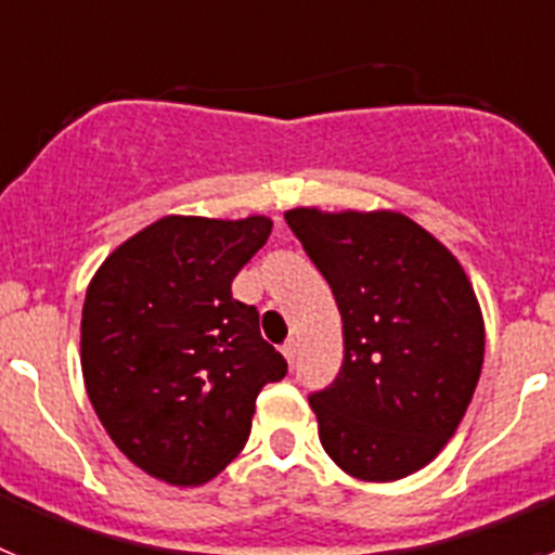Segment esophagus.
I'll use <instances>...</instances> for the list:
<instances>
[{
    "mask_svg": "<svg viewBox=\"0 0 555 555\" xmlns=\"http://www.w3.org/2000/svg\"><path fill=\"white\" fill-rule=\"evenodd\" d=\"M281 352H283V356H286L288 364H294V358H297V341H294V338H288L286 345L281 347Z\"/></svg>",
    "mask_w": 555,
    "mask_h": 555,
    "instance_id": "1",
    "label": "esophagus"
}]
</instances>
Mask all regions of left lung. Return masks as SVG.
<instances>
[{"instance_id": "obj_1", "label": "left lung", "mask_w": 555, "mask_h": 555, "mask_svg": "<svg viewBox=\"0 0 555 555\" xmlns=\"http://www.w3.org/2000/svg\"><path fill=\"white\" fill-rule=\"evenodd\" d=\"M345 322V361L311 403L325 453L361 480L425 467L459 428L483 364L461 263L403 214L286 210Z\"/></svg>"}]
</instances>
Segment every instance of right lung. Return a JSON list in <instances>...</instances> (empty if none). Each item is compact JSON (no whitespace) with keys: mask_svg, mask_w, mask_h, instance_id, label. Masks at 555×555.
<instances>
[{"mask_svg":"<svg viewBox=\"0 0 555 555\" xmlns=\"http://www.w3.org/2000/svg\"><path fill=\"white\" fill-rule=\"evenodd\" d=\"M272 222L164 217L113 249L82 306V377L116 448L155 478L197 487L249 439L255 397L288 364L235 300Z\"/></svg>","mask_w":555,"mask_h":555,"instance_id":"right-lung-1","label":"right lung"}]
</instances>
